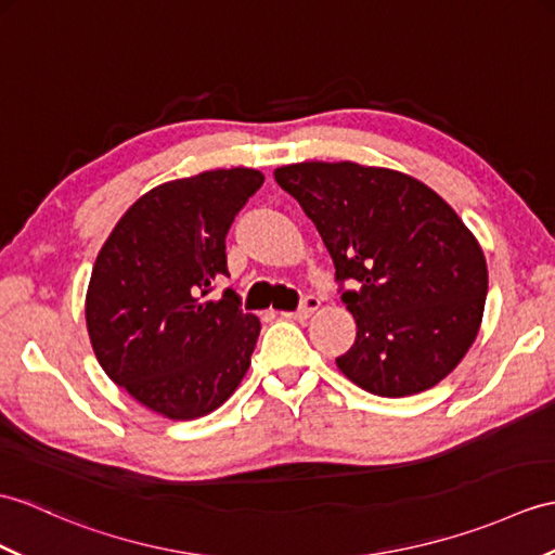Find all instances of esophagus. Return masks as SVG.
Listing matches in <instances>:
<instances>
[{"mask_svg":"<svg viewBox=\"0 0 555 555\" xmlns=\"http://www.w3.org/2000/svg\"><path fill=\"white\" fill-rule=\"evenodd\" d=\"M319 305H321V302H319V298H314V295H305L298 312H283V317H286V319H295V321H305V319H309V317H312V314L317 312Z\"/></svg>","mask_w":555,"mask_h":555,"instance_id":"34e87169","label":"esophagus"}]
</instances>
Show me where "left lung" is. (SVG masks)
Wrapping results in <instances>:
<instances>
[{
    "label": "left lung",
    "instance_id": "1",
    "mask_svg": "<svg viewBox=\"0 0 555 555\" xmlns=\"http://www.w3.org/2000/svg\"><path fill=\"white\" fill-rule=\"evenodd\" d=\"M324 238L357 340L338 369L378 397L430 390L478 336L487 262L452 205L388 167L295 163L274 170Z\"/></svg>",
    "mask_w": 555,
    "mask_h": 555
}]
</instances>
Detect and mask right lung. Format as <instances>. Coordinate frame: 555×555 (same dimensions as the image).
<instances>
[{
  "instance_id": "obj_1",
  "label": "right lung",
  "mask_w": 555,
  "mask_h": 555,
  "mask_svg": "<svg viewBox=\"0 0 555 555\" xmlns=\"http://www.w3.org/2000/svg\"><path fill=\"white\" fill-rule=\"evenodd\" d=\"M264 175L250 167L175 179L144 193L96 255L85 317L106 376L172 421L210 414L250 366L260 319L227 288V234Z\"/></svg>"
}]
</instances>
